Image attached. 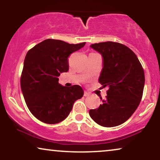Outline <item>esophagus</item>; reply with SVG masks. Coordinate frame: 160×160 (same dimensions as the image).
Returning a JSON list of instances; mask_svg holds the SVG:
<instances>
[{
	"label": "esophagus",
	"instance_id": "obj_1",
	"mask_svg": "<svg viewBox=\"0 0 160 160\" xmlns=\"http://www.w3.org/2000/svg\"><path fill=\"white\" fill-rule=\"evenodd\" d=\"M89 95H90V94H89V92H87V91H84V97H89Z\"/></svg>",
	"mask_w": 160,
	"mask_h": 160
}]
</instances>
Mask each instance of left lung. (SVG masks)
<instances>
[{"instance_id":"left-lung-1","label":"left lung","mask_w":160,"mask_h":160,"mask_svg":"<svg viewBox=\"0 0 160 160\" xmlns=\"http://www.w3.org/2000/svg\"><path fill=\"white\" fill-rule=\"evenodd\" d=\"M91 48L102 57L99 82L108 86L106 99L99 108L89 110L96 123L112 128L125 122L135 112L143 96L145 76L136 54L122 43L107 41Z\"/></svg>"}]
</instances>
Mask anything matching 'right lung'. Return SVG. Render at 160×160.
<instances>
[{"label":"right lung","mask_w":160,"mask_h":160,"mask_svg":"<svg viewBox=\"0 0 160 160\" xmlns=\"http://www.w3.org/2000/svg\"><path fill=\"white\" fill-rule=\"evenodd\" d=\"M85 43L70 44L47 39L28 52L21 75V89L28 108L40 121L51 124L63 121L74 102L84 95L78 85L66 87L59 84L58 76L68 71L70 54Z\"/></svg>","instance_id":"add662e5"}]
</instances>
